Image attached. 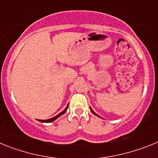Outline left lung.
<instances>
[{"label":"left lung","instance_id":"1","mask_svg":"<svg viewBox=\"0 0 158 158\" xmlns=\"http://www.w3.org/2000/svg\"><path fill=\"white\" fill-rule=\"evenodd\" d=\"M90 110H91V111H92V112H93V114H94V115H96V113H95V112H94V111H93V109H92L91 107H90Z\"/></svg>","mask_w":158,"mask_h":158}]
</instances>
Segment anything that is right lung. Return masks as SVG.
I'll list each match as a JSON object with an SVG mask.
<instances>
[{
  "label": "right lung",
  "mask_w": 158,
  "mask_h": 158,
  "mask_svg": "<svg viewBox=\"0 0 158 158\" xmlns=\"http://www.w3.org/2000/svg\"><path fill=\"white\" fill-rule=\"evenodd\" d=\"M68 106H69V104H68V105L66 106V107H65V109H64L63 111H62V112L59 113V114H58V115H56V116L53 117V118H49V119H47V120H41V119H40V120H39V121H40V122H42V123H51V122H53V121L55 120L56 118H58V117L61 116V115H63V114H65V111H66L67 108H68Z\"/></svg>",
  "instance_id": "obj_1"
}]
</instances>
